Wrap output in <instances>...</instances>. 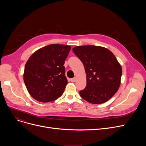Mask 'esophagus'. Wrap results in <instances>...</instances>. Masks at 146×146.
<instances>
[{
	"mask_svg": "<svg viewBox=\"0 0 146 146\" xmlns=\"http://www.w3.org/2000/svg\"><path fill=\"white\" fill-rule=\"evenodd\" d=\"M76 81V78H74L71 79V82H75Z\"/></svg>",
	"mask_w": 146,
	"mask_h": 146,
	"instance_id": "obj_1",
	"label": "esophagus"
}]
</instances>
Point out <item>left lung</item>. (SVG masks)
Listing matches in <instances>:
<instances>
[{
    "instance_id": "left-lung-1",
    "label": "left lung",
    "mask_w": 146,
    "mask_h": 146,
    "mask_svg": "<svg viewBox=\"0 0 146 146\" xmlns=\"http://www.w3.org/2000/svg\"><path fill=\"white\" fill-rule=\"evenodd\" d=\"M73 51L86 73V86L80 91V96L94 104L108 101L121 83L122 68L115 56L108 49L95 45L77 46Z\"/></svg>"
}]
</instances>
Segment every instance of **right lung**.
Listing matches in <instances>:
<instances>
[{
	"label": "right lung",
	"mask_w": 146,
	"mask_h": 146,
	"mask_svg": "<svg viewBox=\"0 0 146 146\" xmlns=\"http://www.w3.org/2000/svg\"><path fill=\"white\" fill-rule=\"evenodd\" d=\"M69 45L50 44L36 51L25 64L24 80L29 94L41 102L55 101L62 95L67 84L65 60Z\"/></svg>",
	"instance_id": "obj_1"
}]
</instances>
